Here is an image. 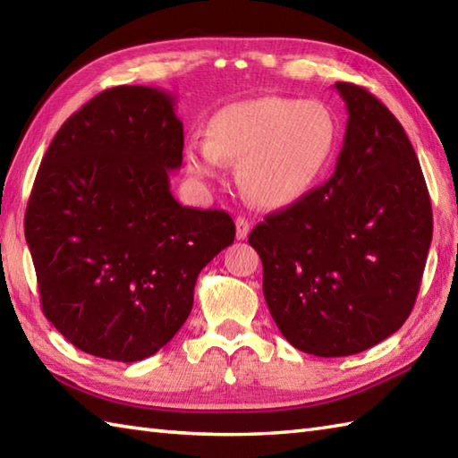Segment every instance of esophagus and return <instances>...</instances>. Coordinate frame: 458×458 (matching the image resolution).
Returning <instances> with one entry per match:
<instances>
[{
	"mask_svg": "<svg viewBox=\"0 0 458 458\" xmlns=\"http://www.w3.org/2000/svg\"><path fill=\"white\" fill-rule=\"evenodd\" d=\"M250 222L244 216H238L236 218V238L238 240H246L250 234Z\"/></svg>",
	"mask_w": 458,
	"mask_h": 458,
	"instance_id": "34e87169",
	"label": "esophagus"
}]
</instances>
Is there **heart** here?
I'll return each instance as SVG.
<instances>
[{
	"mask_svg": "<svg viewBox=\"0 0 458 458\" xmlns=\"http://www.w3.org/2000/svg\"><path fill=\"white\" fill-rule=\"evenodd\" d=\"M340 122L320 100L281 96L238 102L212 115L208 135L192 133L184 159L192 174L216 179L226 161L238 163L246 197L266 208L303 199L333 167Z\"/></svg>",
	"mask_w": 458,
	"mask_h": 458,
	"instance_id": "b5f03b06",
	"label": "heart"
}]
</instances>
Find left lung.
Wrapping results in <instances>:
<instances>
[{"label": "left lung", "instance_id": "8db88e82", "mask_svg": "<svg viewBox=\"0 0 458 458\" xmlns=\"http://www.w3.org/2000/svg\"><path fill=\"white\" fill-rule=\"evenodd\" d=\"M335 89L348 110L335 173L248 238L281 335L323 358L358 354L402 328L433 238L429 191L402 123L362 86Z\"/></svg>", "mask_w": 458, "mask_h": 458}]
</instances>
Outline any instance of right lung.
<instances>
[{"label":"right lung","mask_w":458,"mask_h":458,"mask_svg":"<svg viewBox=\"0 0 458 458\" xmlns=\"http://www.w3.org/2000/svg\"><path fill=\"white\" fill-rule=\"evenodd\" d=\"M182 145L174 96L149 86L94 96L48 145L25 238L43 313L82 352H157L191 315L200 269L234 242L228 212L171 194Z\"/></svg>","instance_id":"add662e5"}]
</instances>
